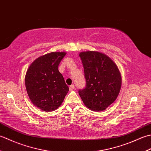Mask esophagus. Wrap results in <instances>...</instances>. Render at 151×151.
Returning a JSON list of instances; mask_svg holds the SVG:
<instances>
[{
    "label": "esophagus",
    "instance_id": "34e87169",
    "mask_svg": "<svg viewBox=\"0 0 151 151\" xmlns=\"http://www.w3.org/2000/svg\"><path fill=\"white\" fill-rule=\"evenodd\" d=\"M74 89H75V86H74V85H70V86H69V90H70V91L73 90Z\"/></svg>",
    "mask_w": 151,
    "mask_h": 151
}]
</instances>
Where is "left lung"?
<instances>
[{"label":"left lung","mask_w":151,"mask_h":151,"mask_svg":"<svg viewBox=\"0 0 151 151\" xmlns=\"http://www.w3.org/2000/svg\"><path fill=\"white\" fill-rule=\"evenodd\" d=\"M84 66L86 87L78 93L84 104L93 111H103L117 99L121 77L117 65L104 54L95 51L79 54Z\"/></svg>","instance_id":"1"}]
</instances>
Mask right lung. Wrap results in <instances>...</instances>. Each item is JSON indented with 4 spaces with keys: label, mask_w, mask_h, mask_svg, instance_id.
<instances>
[{
    "label": "right lung",
    "mask_w": 151,
    "mask_h": 151,
    "mask_svg": "<svg viewBox=\"0 0 151 151\" xmlns=\"http://www.w3.org/2000/svg\"><path fill=\"white\" fill-rule=\"evenodd\" d=\"M65 54L63 52L47 54L35 60L27 70L25 85L28 95L32 103L45 111L58 108L69 91L58 70Z\"/></svg>",
    "instance_id": "obj_1"
}]
</instances>
